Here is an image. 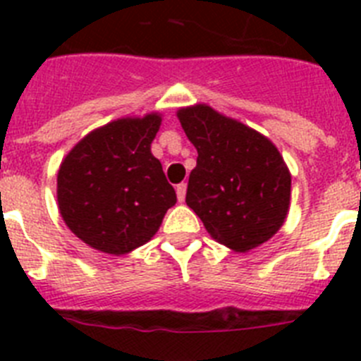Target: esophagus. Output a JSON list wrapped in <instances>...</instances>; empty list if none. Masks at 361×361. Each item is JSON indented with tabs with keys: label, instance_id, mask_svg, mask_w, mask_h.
I'll use <instances>...</instances> for the list:
<instances>
[{
	"label": "esophagus",
	"instance_id": "1",
	"mask_svg": "<svg viewBox=\"0 0 361 361\" xmlns=\"http://www.w3.org/2000/svg\"><path fill=\"white\" fill-rule=\"evenodd\" d=\"M186 183H180L177 184V188H175V191H177V199L178 202H184V199H186Z\"/></svg>",
	"mask_w": 361,
	"mask_h": 361
}]
</instances>
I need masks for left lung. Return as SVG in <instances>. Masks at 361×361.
I'll use <instances>...</instances> for the list:
<instances>
[{
  "label": "left lung",
  "mask_w": 361,
  "mask_h": 361,
  "mask_svg": "<svg viewBox=\"0 0 361 361\" xmlns=\"http://www.w3.org/2000/svg\"><path fill=\"white\" fill-rule=\"evenodd\" d=\"M177 117L199 153L188 206L229 250L245 253L269 240L291 200V173L276 146L206 104L180 108Z\"/></svg>",
  "instance_id": "left-lung-1"
}]
</instances>
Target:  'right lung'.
Wrapping results in <instances>:
<instances>
[{"instance_id":"1","label":"right lung","mask_w":361,"mask_h":361,"mask_svg":"<svg viewBox=\"0 0 361 361\" xmlns=\"http://www.w3.org/2000/svg\"><path fill=\"white\" fill-rule=\"evenodd\" d=\"M159 126V114L117 119L88 133L61 162L59 213L94 250L119 257L146 244L177 202L149 149Z\"/></svg>"}]
</instances>
